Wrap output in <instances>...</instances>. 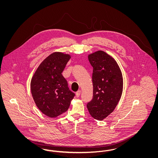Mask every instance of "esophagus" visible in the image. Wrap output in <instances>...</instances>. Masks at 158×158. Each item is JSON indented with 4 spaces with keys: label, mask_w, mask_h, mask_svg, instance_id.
<instances>
[{
    "label": "esophagus",
    "mask_w": 158,
    "mask_h": 158,
    "mask_svg": "<svg viewBox=\"0 0 158 158\" xmlns=\"http://www.w3.org/2000/svg\"><path fill=\"white\" fill-rule=\"evenodd\" d=\"M81 90H77V91L76 92V97L77 98L79 97V96H80V95H81Z\"/></svg>",
    "instance_id": "34e87169"
}]
</instances>
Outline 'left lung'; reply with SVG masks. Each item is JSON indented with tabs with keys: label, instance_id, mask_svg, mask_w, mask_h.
<instances>
[{
	"label": "left lung",
	"instance_id": "left-lung-1",
	"mask_svg": "<svg viewBox=\"0 0 158 158\" xmlns=\"http://www.w3.org/2000/svg\"><path fill=\"white\" fill-rule=\"evenodd\" d=\"M88 60L93 68V97L87 108L94 118L101 121L113 112L120 99L123 76L115 60L103 51L89 54Z\"/></svg>",
	"mask_w": 158,
	"mask_h": 158
}]
</instances>
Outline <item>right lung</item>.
<instances>
[{"label": "right lung", "mask_w": 158, "mask_h": 158, "mask_svg": "<svg viewBox=\"0 0 158 158\" xmlns=\"http://www.w3.org/2000/svg\"><path fill=\"white\" fill-rule=\"evenodd\" d=\"M70 56L56 52L51 54L38 66L31 82V90L38 109L54 118L66 112L75 94L61 75Z\"/></svg>", "instance_id": "obj_1"}]
</instances>
